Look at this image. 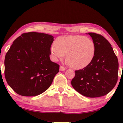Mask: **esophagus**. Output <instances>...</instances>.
I'll return each instance as SVG.
<instances>
[{
    "instance_id": "34e87169",
    "label": "esophagus",
    "mask_w": 123,
    "mask_h": 123,
    "mask_svg": "<svg viewBox=\"0 0 123 123\" xmlns=\"http://www.w3.org/2000/svg\"><path fill=\"white\" fill-rule=\"evenodd\" d=\"M67 69V68L65 67H64L63 66H60V71H64Z\"/></svg>"
}]
</instances>
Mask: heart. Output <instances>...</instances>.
Instances as JSON below:
<instances>
[{"instance_id": "heart-1", "label": "heart", "mask_w": 123, "mask_h": 123, "mask_svg": "<svg viewBox=\"0 0 123 123\" xmlns=\"http://www.w3.org/2000/svg\"><path fill=\"white\" fill-rule=\"evenodd\" d=\"M55 43L50 49L53 60L62 59L67 54L66 63L74 68H85L91 62L95 55V43L85 36L59 37Z\"/></svg>"}]
</instances>
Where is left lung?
I'll list each match as a JSON object with an SVG mask.
<instances>
[{"mask_svg": "<svg viewBox=\"0 0 123 123\" xmlns=\"http://www.w3.org/2000/svg\"><path fill=\"white\" fill-rule=\"evenodd\" d=\"M95 45L91 62L85 68L75 70L72 80L73 87L83 96L98 97L109 93L117 84L118 60L110 43L101 35L88 33Z\"/></svg>", "mask_w": 123, "mask_h": 123, "instance_id": "1", "label": "left lung"}]
</instances>
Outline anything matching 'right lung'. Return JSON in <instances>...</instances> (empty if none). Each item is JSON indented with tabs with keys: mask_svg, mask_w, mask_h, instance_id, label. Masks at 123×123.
<instances>
[{
	"mask_svg": "<svg viewBox=\"0 0 123 123\" xmlns=\"http://www.w3.org/2000/svg\"><path fill=\"white\" fill-rule=\"evenodd\" d=\"M52 35L25 33L13 41L4 60L8 85L18 95L35 96L49 88L59 65L51 61Z\"/></svg>",
	"mask_w": 123,
	"mask_h": 123,
	"instance_id": "right-lung-1",
	"label": "right lung"
}]
</instances>
